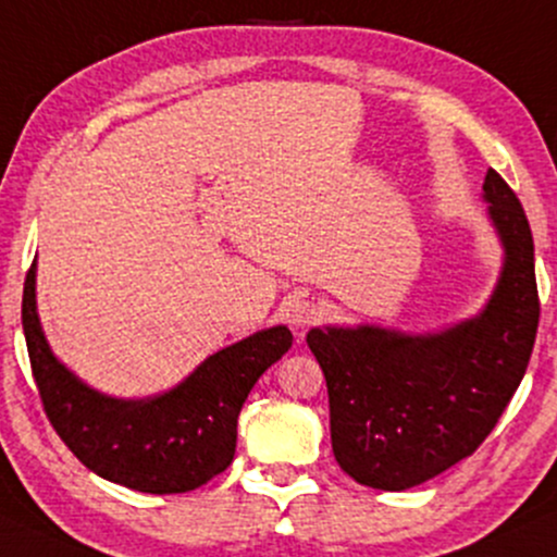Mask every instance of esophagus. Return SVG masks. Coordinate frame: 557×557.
Listing matches in <instances>:
<instances>
[{
	"instance_id": "34e87169",
	"label": "esophagus",
	"mask_w": 557,
	"mask_h": 557,
	"mask_svg": "<svg viewBox=\"0 0 557 557\" xmlns=\"http://www.w3.org/2000/svg\"><path fill=\"white\" fill-rule=\"evenodd\" d=\"M287 319H290V324L296 326L298 332H304L308 326L319 324V321L324 319V308L313 304V300H298V304H293L290 311H287Z\"/></svg>"
}]
</instances>
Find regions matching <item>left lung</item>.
Returning <instances> with one entry per match:
<instances>
[{"label":"left lung","mask_w":557,"mask_h":557,"mask_svg":"<svg viewBox=\"0 0 557 557\" xmlns=\"http://www.w3.org/2000/svg\"><path fill=\"white\" fill-rule=\"evenodd\" d=\"M506 264L478 319L433 337L373 330H311L330 392L337 465L355 482L407 491L478 451L519 388L540 324L534 240L500 173L482 184Z\"/></svg>","instance_id":"obj_1"}]
</instances>
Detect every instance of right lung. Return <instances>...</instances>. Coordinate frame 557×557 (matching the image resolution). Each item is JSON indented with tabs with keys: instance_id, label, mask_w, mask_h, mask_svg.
Here are the masks:
<instances>
[{
	"instance_id": "add662e5",
	"label": "right lung",
	"mask_w": 557,
	"mask_h": 557,
	"mask_svg": "<svg viewBox=\"0 0 557 557\" xmlns=\"http://www.w3.org/2000/svg\"><path fill=\"white\" fill-rule=\"evenodd\" d=\"M23 332L38 397L59 438L87 470L139 493H189L236 454L238 412L251 386L290 350L287 326L210 355L184 384L124 401L87 388L53 358L36 313V264L23 287Z\"/></svg>"
}]
</instances>
